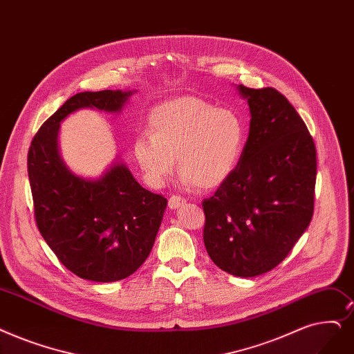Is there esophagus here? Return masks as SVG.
Listing matches in <instances>:
<instances>
[{"mask_svg":"<svg viewBox=\"0 0 354 354\" xmlns=\"http://www.w3.org/2000/svg\"><path fill=\"white\" fill-rule=\"evenodd\" d=\"M185 203H187V201H185V199H183L182 196H178V195H172L171 198H169L167 205H169V208H171V209H176V208L182 207V205L185 204Z\"/></svg>","mask_w":354,"mask_h":354,"instance_id":"esophagus-1","label":"esophagus"}]
</instances>
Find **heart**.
Instances as JSON below:
<instances>
[{"mask_svg": "<svg viewBox=\"0 0 354 354\" xmlns=\"http://www.w3.org/2000/svg\"><path fill=\"white\" fill-rule=\"evenodd\" d=\"M149 131L136 137L133 151L146 179L160 187L176 167L187 185L214 189L232 176L244 146V124L232 110L195 97L158 105Z\"/></svg>", "mask_w": 354, "mask_h": 354, "instance_id": "b5f03b06", "label": "heart"}]
</instances>
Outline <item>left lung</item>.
I'll return each instance as SVG.
<instances>
[{
	"mask_svg": "<svg viewBox=\"0 0 354 354\" xmlns=\"http://www.w3.org/2000/svg\"><path fill=\"white\" fill-rule=\"evenodd\" d=\"M250 129L240 160L203 201L204 244L221 270L252 278L278 266L314 212L317 153L290 102L274 88L237 85Z\"/></svg>",
	"mask_w": 354,
	"mask_h": 354,
	"instance_id": "obj_1",
	"label": "left lung"
}]
</instances>
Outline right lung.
Wrapping results in <instances>:
<instances>
[{
    "label": "right lung",
    "instance_id": "1",
    "mask_svg": "<svg viewBox=\"0 0 354 354\" xmlns=\"http://www.w3.org/2000/svg\"><path fill=\"white\" fill-rule=\"evenodd\" d=\"M134 92L105 89L71 97L44 121L28 149L39 232L62 265L86 281H121L145 263L167 199L145 189L120 156L98 178L73 174L59 151L60 122L85 109L118 114Z\"/></svg>",
    "mask_w": 354,
    "mask_h": 354
}]
</instances>
